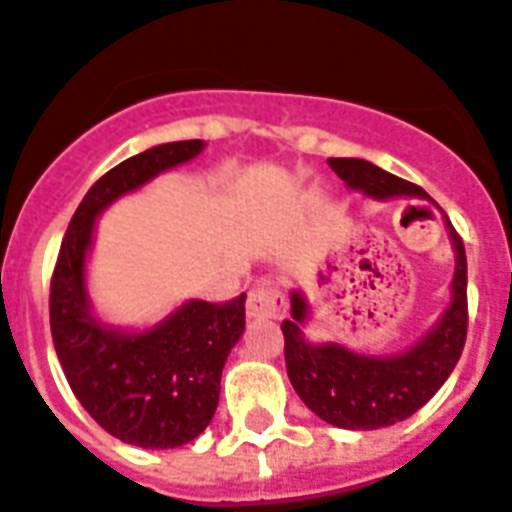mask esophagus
Segmentation results:
<instances>
[{
	"label": "esophagus",
	"instance_id": "1",
	"mask_svg": "<svg viewBox=\"0 0 512 512\" xmlns=\"http://www.w3.org/2000/svg\"><path fill=\"white\" fill-rule=\"evenodd\" d=\"M284 310V294L278 292V286H273L270 281H260V284L247 294V315L252 321L278 318V315H284Z\"/></svg>",
	"mask_w": 512,
	"mask_h": 512
}]
</instances>
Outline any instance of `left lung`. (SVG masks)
Segmentation results:
<instances>
[{
  "label": "left lung",
  "instance_id": "left-lung-1",
  "mask_svg": "<svg viewBox=\"0 0 512 512\" xmlns=\"http://www.w3.org/2000/svg\"><path fill=\"white\" fill-rule=\"evenodd\" d=\"M328 165L350 191L373 202L397 197H426L421 186L402 181L378 165L357 157H331ZM455 270L450 302L442 315L394 355H365L342 342H310L305 336L313 307L302 289H292L289 321L281 323L286 339V373L294 392L321 421L350 431H373L405 421L421 410L458 365L468 331V265L463 239L444 218Z\"/></svg>",
  "mask_w": 512,
  "mask_h": 512
}]
</instances>
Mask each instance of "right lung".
<instances>
[{
	"mask_svg": "<svg viewBox=\"0 0 512 512\" xmlns=\"http://www.w3.org/2000/svg\"><path fill=\"white\" fill-rule=\"evenodd\" d=\"M202 149V139L157 144L99 178L70 220L52 276L49 323L70 389L107 434L144 450L181 447L213 421L220 373L244 334L247 294L226 305L186 299L152 326H115L89 294L94 231L112 202Z\"/></svg>",
	"mask_w": 512,
	"mask_h": 512,
	"instance_id": "right-lung-1",
	"label": "right lung"
}]
</instances>
